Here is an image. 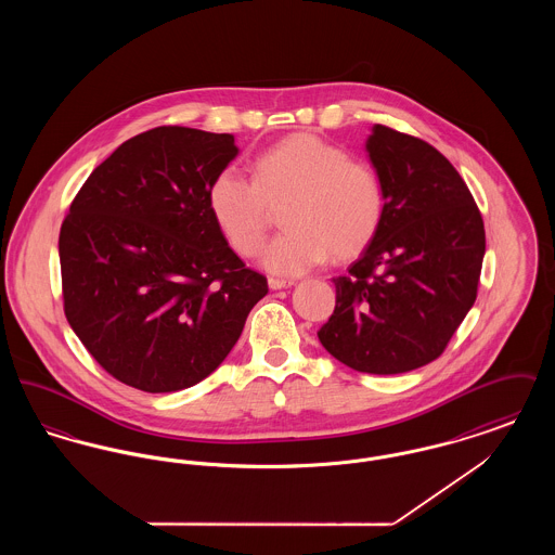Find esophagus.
I'll return each instance as SVG.
<instances>
[{
  "instance_id": "1",
  "label": "esophagus",
  "mask_w": 555,
  "mask_h": 555,
  "mask_svg": "<svg viewBox=\"0 0 555 555\" xmlns=\"http://www.w3.org/2000/svg\"><path fill=\"white\" fill-rule=\"evenodd\" d=\"M295 283L293 281H283V279H268V287L272 291L289 289Z\"/></svg>"
}]
</instances>
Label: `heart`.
Listing matches in <instances>:
<instances>
[{
    "label": "heart",
    "instance_id": "heart-1",
    "mask_svg": "<svg viewBox=\"0 0 555 555\" xmlns=\"http://www.w3.org/2000/svg\"><path fill=\"white\" fill-rule=\"evenodd\" d=\"M287 229L262 254L279 276H299L322 264L360 256L376 237L385 191L376 170L347 158L341 147L312 132H293L254 159V181L235 166L222 168L208 186V210L220 235L251 258L264 245L272 208Z\"/></svg>",
    "mask_w": 555,
    "mask_h": 555
}]
</instances>
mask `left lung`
Segmentation results:
<instances>
[{"instance_id": "left-lung-1", "label": "left lung", "mask_w": 555, "mask_h": 555, "mask_svg": "<svg viewBox=\"0 0 555 555\" xmlns=\"http://www.w3.org/2000/svg\"><path fill=\"white\" fill-rule=\"evenodd\" d=\"M366 154L385 191L383 222L333 279L335 312L318 339L349 369L401 374L437 360L475 306L485 227L457 170L423 139L374 125Z\"/></svg>"}]
</instances>
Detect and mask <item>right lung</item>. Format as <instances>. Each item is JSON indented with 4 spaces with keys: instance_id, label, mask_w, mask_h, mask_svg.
Returning a JSON list of instances; mask_svg holds the SVG:
<instances>
[{
    "instance_id": "add662e5",
    "label": "right lung",
    "mask_w": 555,
    "mask_h": 555,
    "mask_svg": "<svg viewBox=\"0 0 555 555\" xmlns=\"http://www.w3.org/2000/svg\"><path fill=\"white\" fill-rule=\"evenodd\" d=\"M237 154L229 132H141L89 175L62 222L68 324L129 387L172 393L210 376L268 293L208 210L211 179Z\"/></svg>"
}]
</instances>
